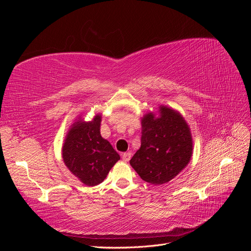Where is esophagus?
<instances>
[{"label": "esophagus", "mask_w": 251, "mask_h": 251, "mask_svg": "<svg viewBox=\"0 0 251 251\" xmlns=\"http://www.w3.org/2000/svg\"><path fill=\"white\" fill-rule=\"evenodd\" d=\"M131 157H132L131 151H126V153H124V154H123V159H124V161H125V162L130 161Z\"/></svg>", "instance_id": "obj_1"}]
</instances>
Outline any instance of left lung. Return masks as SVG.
Wrapping results in <instances>:
<instances>
[{"mask_svg":"<svg viewBox=\"0 0 251 251\" xmlns=\"http://www.w3.org/2000/svg\"><path fill=\"white\" fill-rule=\"evenodd\" d=\"M155 113L141 119V146L130 160L140 178L160 185L171 181L191 161L193 138L191 128L181 114L160 105Z\"/></svg>","mask_w":251,"mask_h":251,"instance_id":"1","label":"left lung"}]
</instances>
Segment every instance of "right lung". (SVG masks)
<instances>
[{
  "mask_svg": "<svg viewBox=\"0 0 251 251\" xmlns=\"http://www.w3.org/2000/svg\"><path fill=\"white\" fill-rule=\"evenodd\" d=\"M101 115L91 121H75L63 146V159L69 171L80 182L95 186L107 177L119 159L111 143L100 135Z\"/></svg>",
  "mask_w": 251,
  "mask_h": 251,
  "instance_id": "add662e5",
  "label": "right lung"
}]
</instances>
